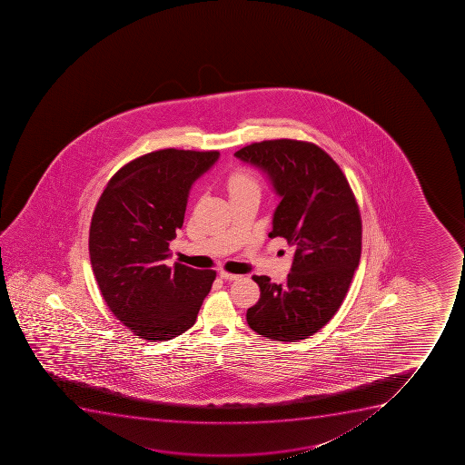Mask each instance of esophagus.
<instances>
[{
  "label": "esophagus",
  "mask_w": 465,
  "mask_h": 465,
  "mask_svg": "<svg viewBox=\"0 0 465 465\" xmlns=\"http://www.w3.org/2000/svg\"><path fill=\"white\" fill-rule=\"evenodd\" d=\"M221 279H224V281L233 282L241 279V276L238 274H232V272H220Z\"/></svg>",
  "instance_id": "34e87169"
}]
</instances>
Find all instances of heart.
<instances>
[{
    "label": "heart",
    "mask_w": 465,
    "mask_h": 465,
    "mask_svg": "<svg viewBox=\"0 0 465 465\" xmlns=\"http://www.w3.org/2000/svg\"><path fill=\"white\" fill-rule=\"evenodd\" d=\"M250 186H258L252 177H250L244 171H238L235 174L232 175L229 180L230 193H235L240 189L250 188Z\"/></svg>",
    "instance_id": "obj_1"
}]
</instances>
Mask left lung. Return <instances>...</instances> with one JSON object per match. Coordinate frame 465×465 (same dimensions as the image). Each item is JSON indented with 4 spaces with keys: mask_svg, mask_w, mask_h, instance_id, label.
<instances>
[{
    "mask_svg": "<svg viewBox=\"0 0 465 465\" xmlns=\"http://www.w3.org/2000/svg\"><path fill=\"white\" fill-rule=\"evenodd\" d=\"M235 156L267 175L281 202L268 236L294 250L283 283L254 276L261 288L247 322L270 340L300 341L331 322L361 259L362 224L340 166L313 143L276 139L241 148Z\"/></svg>",
    "mask_w": 465,
    "mask_h": 465,
    "instance_id": "left-lung-1",
    "label": "left lung"
}]
</instances>
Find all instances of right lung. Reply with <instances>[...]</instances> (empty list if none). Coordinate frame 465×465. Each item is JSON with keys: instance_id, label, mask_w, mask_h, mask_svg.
Returning <instances> with one entry per match:
<instances>
[{"instance_id": "1", "label": "right lung", "mask_w": 465, "mask_h": 465, "mask_svg": "<svg viewBox=\"0 0 465 465\" xmlns=\"http://www.w3.org/2000/svg\"><path fill=\"white\" fill-rule=\"evenodd\" d=\"M218 152L166 148L123 166L103 191L89 256L103 299L139 338L168 341L191 329L215 272L175 262L170 242L183 225L189 191Z\"/></svg>"}]
</instances>
